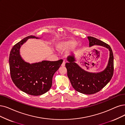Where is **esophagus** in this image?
I'll return each mask as SVG.
<instances>
[{
	"label": "esophagus",
	"mask_w": 125,
	"mask_h": 125,
	"mask_svg": "<svg viewBox=\"0 0 125 125\" xmlns=\"http://www.w3.org/2000/svg\"><path fill=\"white\" fill-rule=\"evenodd\" d=\"M65 63H66V62H65V61H63V62H62V66L63 67V66H65Z\"/></svg>",
	"instance_id": "34e87169"
}]
</instances>
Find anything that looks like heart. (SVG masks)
Masks as SVG:
<instances>
[{
  "instance_id": "heart-1",
  "label": "heart",
  "mask_w": 125,
  "mask_h": 125,
  "mask_svg": "<svg viewBox=\"0 0 125 125\" xmlns=\"http://www.w3.org/2000/svg\"><path fill=\"white\" fill-rule=\"evenodd\" d=\"M76 43L77 41L74 39H64L59 42L57 43V48L60 51H68L73 49L75 46ZM79 46H81V44H79Z\"/></svg>"
}]
</instances>
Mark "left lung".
Masks as SVG:
<instances>
[{
  "label": "left lung",
  "instance_id": "1",
  "mask_svg": "<svg viewBox=\"0 0 125 125\" xmlns=\"http://www.w3.org/2000/svg\"><path fill=\"white\" fill-rule=\"evenodd\" d=\"M89 47L98 45L109 49L110 57L107 67L98 73H92L84 70L75 62L73 55L67 57L66 63L67 75L73 88L76 91L84 94H93L99 92L110 81L113 75V54L109 44L96 38L88 36Z\"/></svg>",
  "mask_w": 125,
  "mask_h": 125
}]
</instances>
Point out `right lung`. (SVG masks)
<instances>
[{"label": "right lung", "instance_id": "obj_1", "mask_svg": "<svg viewBox=\"0 0 125 125\" xmlns=\"http://www.w3.org/2000/svg\"><path fill=\"white\" fill-rule=\"evenodd\" d=\"M30 38H39L30 35L25 37L13 47L9 56L11 77L16 86L21 91L34 96L48 92L52 84L53 75L61 66L63 60L51 62L43 61L33 63L25 62L19 50Z\"/></svg>", "mask_w": 125, "mask_h": 125}]
</instances>
